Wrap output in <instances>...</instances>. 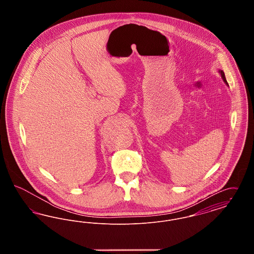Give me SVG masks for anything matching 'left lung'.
I'll return each mask as SVG.
<instances>
[{"label":"left lung","mask_w":254,"mask_h":254,"mask_svg":"<svg viewBox=\"0 0 254 254\" xmlns=\"http://www.w3.org/2000/svg\"><path fill=\"white\" fill-rule=\"evenodd\" d=\"M219 72L221 73V76H222V79H223V81L226 83V85H229L228 84V82H227V80H226V77H225V73L224 71H222V70H219Z\"/></svg>","instance_id":"1"}]
</instances>
